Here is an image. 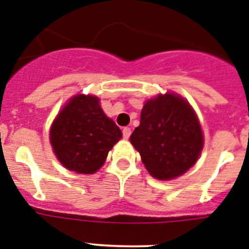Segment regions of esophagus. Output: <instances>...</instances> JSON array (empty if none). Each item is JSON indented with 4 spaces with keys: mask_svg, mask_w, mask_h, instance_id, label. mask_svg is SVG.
<instances>
[{
    "mask_svg": "<svg viewBox=\"0 0 249 249\" xmlns=\"http://www.w3.org/2000/svg\"><path fill=\"white\" fill-rule=\"evenodd\" d=\"M122 133L123 139H129V136H131V128H129V127H124V128L122 129Z\"/></svg>",
    "mask_w": 249,
    "mask_h": 249,
    "instance_id": "34e87169",
    "label": "esophagus"
}]
</instances>
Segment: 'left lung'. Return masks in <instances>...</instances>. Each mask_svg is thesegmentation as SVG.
<instances>
[{
  "label": "left lung",
  "instance_id": "1",
  "mask_svg": "<svg viewBox=\"0 0 249 249\" xmlns=\"http://www.w3.org/2000/svg\"><path fill=\"white\" fill-rule=\"evenodd\" d=\"M131 143L154 178L173 179L196 164L203 135L196 113L182 96L166 92L147 100Z\"/></svg>",
  "mask_w": 249,
  "mask_h": 249
}]
</instances>
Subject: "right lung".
Masks as SVG:
<instances>
[{
	"mask_svg": "<svg viewBox=\"0 0 249 249\" xmlns=\"http://www.w3.org/2000/svg\"><path fill=\"white\" fill-rule=\"evenodd\" d=\"M121 137V129L103 112L99 99L84 94L69 100L49 132L57 159L65 168L79 174L99 170Z\"/></svg>",
	"mask_w": 249,
	"mask_h": 249,
	"instance_id": "1",
	"label": "right lung"
}]
</instances>
